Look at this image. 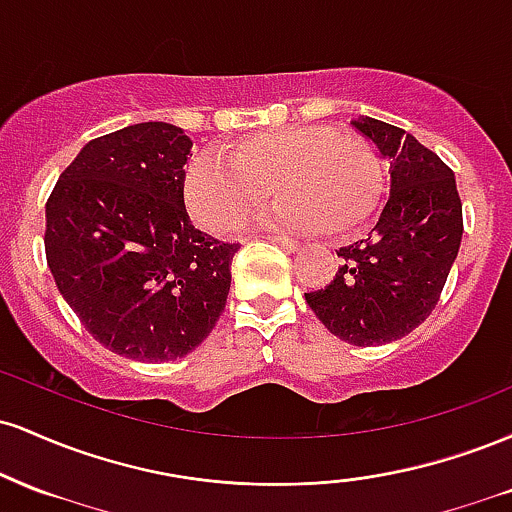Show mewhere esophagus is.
<instances>
[{"label":"esophagus","mask_w":512,"mask_h":512,"mask_svg":"<svg viewBox=\"0 0 512 512\" xmlns=\"http://www.w3.org/2000/svg\"><path fill=\"white\" fill-rule=\"evenodd\" d=\"M269 240H272V243H276V245H281V248L291 250V252L301 250V243H298V240H291V238H284V236H269Z\"/></svg>","instance_id":"1"}]
</instances>
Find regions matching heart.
Here are the masks:
<instances>
[{"label": "heart", "instance_id": "1", "mask_svg": "<svg viewBox=\"0 0 512 512\" xmlns=\"http://www.w3.org/2000/svg\"><path fill=\"white\" fill-rule=\"evenodd\" d=\"M228 162L199 156L185 175L190 216L209 233H231L281 199L272 223L289 231L344 238L373 219L385 190L373 144L330 127H286L252 134L226 151Z\"/></svg>", "mask_w": 512, "mask_h": 512}]
</instances>
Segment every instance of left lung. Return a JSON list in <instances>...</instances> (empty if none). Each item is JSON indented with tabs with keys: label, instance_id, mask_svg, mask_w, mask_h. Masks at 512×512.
Instances as JSON below:
<instances>
[{
	"label": "left lung",
	"instance_id": "obj_1",
	"mask_svg": "<svg viewBox=\"0 0 512 512\" xmlns=\"http://www.w3.org/2000/svg\"><path fill=\"white\" fill-rule=\"evenodd\" d=\"M390 161V197L366 240L339 248L342 267L305 303L334 337L354 346L402 339L431 315L462 240L455 173L395 125L351 120Z\"/></svg>",
	"mask_w": 512,
	"mask_h": 512
}]
</instances>
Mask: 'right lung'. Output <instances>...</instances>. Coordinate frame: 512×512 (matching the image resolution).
Masks as SVG:
<instances>
[{"mask_svg":"<svg viewBox=\"0 0 512 512\" xmlns=\"http://www.w3.org/2000/svg\"><path fill=\"white\" fill-rule=\"evenodd\" d=\"M192 139L139 122L93 139L45 204V257L81 325L132 361L197 349L226 308L240 245L192 226L185 163Z\"/></svg>","mask_w":512,"mask_h":512,"instance_id":"right-lung-1","label":"right lung"}]
</instances>
